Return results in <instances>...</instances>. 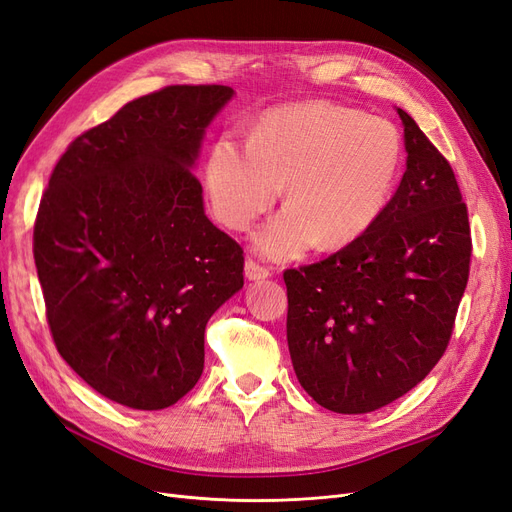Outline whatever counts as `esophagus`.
Here are the masks:
<instances>
[{"mask_svg": "<svg viewBox=\"0 0 512 512\" xmlns=\"http://www.w3.org/2000/svg\"><path fill=\"white\" fill-rule=\"evenodd\" d=\"M269 275H271L269 267H264V264H258L252 258L245 260V277H248V279L256 281V279H264V277H269Z\"/></svg>", "mask_w": 512, "mask_h": 512, "instance_id": "obj_1", "label": "esophagus"}]
</instances>
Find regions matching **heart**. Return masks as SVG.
I'll return each mask as SVG.
<instances>
[{
    "label": "heart",
    "mask_w": 512,
    "mask_h": 512,
    "mask_svg": "<svg viewBox=\"0 0 512 512\" xmlns=\"http://www.w3.org/2000/svg\"><path fill=\"white\" fill-rule=\"evenodd\" d=\"M402 139L390 120L332 101L281 105L262 114L248 144L222 137L205 161L211 211L245 231L284 186L286 209L254 237L269 258H294L315 243L341 250L373 228L392 201Z\"/></svg>",
    "instance_id": "obj_1"
}]
</instances>
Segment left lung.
<instances>
[{
  "label": "left lung",
  "instance_id": "left-lung-1",
  "mask_svg": "<svg viewBox=\"0 0 512 512\" xmlns=\"http://www.w3.org/2000/svg\"><path fill=\"white\" fill-rule=\"evenodd\" d=\"M407 171L366 235L288 269V347L305 392L345 415L424 381L449 345L470 273L468 209L447 158L398 108Z\"/></svg>",
  "mask_w": 512,
  "mask_h": 512
}]
</instances>
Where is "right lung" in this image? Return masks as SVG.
Listing matches in <instances>:
<instances>
[{
	"label": "right lung",
	"mask_w": 512,
	"mask_h": 512,
	"mask_svg": "<svg viewBox=\"0 0 512 512\" xmlns=\"http://www.w3.org/2000/svg\"><path fill=\"white\" fill-rule=\"evenodd\" d=\"M235 91L178 84L76 137L52 171L33 258L61 358L101 396L158 411L197 385L205 326L243 288V250L209 222L195 163Z\"/></svg>",
	"instance_id": "1"
}]
</instances>
